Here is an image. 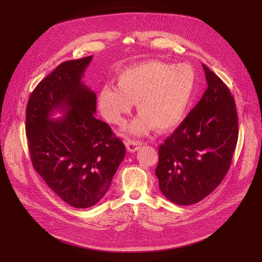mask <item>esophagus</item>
<instances>
[{
    "label": "esophagus",
    "instance_id": "34e87169",
    "mask_svg": "<svg viewBox=\"0 0 262 262\" xmlns=\"http://www.w3.org/2000/svg\"><path fill=\"white\" fill-rule=\"evenodd\" d=\"M142 146V142L139 140H128L126 142V147H127V151L128 152H136L138 151L140 147Z\"/></svg>",
    "mask_w": 262,
    "mask_h": 262
}]
</instances>
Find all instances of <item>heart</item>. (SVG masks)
Returning a JSON list of instances; mask_svg holds the SVG:
<instances>
[{
	"label": "heart",
	"instance_id": "b5f03b06",
	"mask_svg": "<svg viewBox=\"0 0 262 262\" xmlns=\"http://www.w3.org/2000/svg\"><path fill=\"white\" fill-rule=\"evenodd\" d=\"M195 86L196 74L189 65L146 61L123 70L117 86L101 88L97 107L107 122L123 125L133 104H137L141 115L126 127L128 133L141 136L155 127L168 132L184 119Z\"/></svg>",
	"mask_w": 262,
	"mask_h": 262
}]
</instances>
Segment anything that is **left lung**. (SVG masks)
<instances>
[{
    "mask_svg": "<svg viewBox=\"0 0 262 262\" xmlns=\"http://www.w3.org/2000/svg\"><path fill=\"white\" fill-rule=\"evenodd\" d=\"M208 89L158 147L155 174L164 196L180 206L206 198L228 172L237 142L235 103L229 89L202 64Z\"/></svg>",
    "mask_w": 262,
    "mask_h": 262,
    "instance_id": "left-lung-1",
    "label": "left lung"
}]
</instances>
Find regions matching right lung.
<instances>
[{
  "label": "right lung",
  "instance_id": "obj_1",
  "mask_svg": "<svg viewBox=\"0 0 262 262\" xmlns=\"http://www.w3.org/2000/svg\"><path fill=\"white\" fill-rule=\"evenodd\" d=\"M92 56L66 61L32 92L26 133L34 169L66 203L96 204L108 191L124 159L125 145L95 118L96 94L82 81ZM54 111L66 115L50 119Z\"/></svg>",
  "mask_w": 262,
  "mask_h": 262
}]
</instances>
